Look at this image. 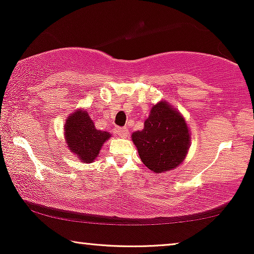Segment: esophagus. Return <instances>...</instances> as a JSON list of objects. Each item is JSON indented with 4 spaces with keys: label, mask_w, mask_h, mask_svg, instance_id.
I'll list each match as a JSON object with an SVG mask.
<instances>
[{
    "label": "esophagus",
    "mask_w": 254,
    "mask_h": 254,
    "mask_svg": "<svg viewBox=\"0 0 254 254\" xmlns=\"http://www.w3.org/2000/svg\"><path fill=\"white\" fill-rule=\"evenodd\" d=\"M116 134L118 135V136H120V137H127L128 136V129H127L126 127L118 128V129L116 130Z\"/></svg>",
    "instance_id": "obj_1"
}]
</instances>
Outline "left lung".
I'll return each instance as SVG.
<instances>
[{
	"mask_svg": "<svg viewBox=\"0 0 254 254\" xmlns=\"http://www.w3.org/2000/svg\"><path fill=\"white\" fill-rule=\"evenodd\" d=\"M141 161L161 173L178 166L189 151L190 133L184 118L166 102L156 104L141 131L131 135Z\"/></svg>",
	"mask_w": 254,
	"mask_h": 254,
	"instance_id": "obj_1",
	"label": "left lung"
}]
</instances>
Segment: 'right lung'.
Masks as SVG:
<instances>
[{"label":"right lung","mask_w":254,"mask_h":254,"mask_svg":"<svg viewBox=\"0 0 254 254\" xmlns=\"http://www.w3.org/2000/svg\"><path fill=\"white\" fill-rule=\"evenodd\" d=\"M64 135L69 150L84 163H91L104 142L111 136L109 131L97 130L93 121L84 111H77L68 118Z\"/></svg>","instance_id":"obj_1"}]
</instances>
